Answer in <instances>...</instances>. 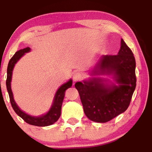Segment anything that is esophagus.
<instances>
[{"label": "esophagus", "mask_w": 152, "mask_h": 152, "mask_svg": "<svg viewBox=\"0 0 152 152\" xmlns=\"http://www.w3.org/2000/svg\"><path fill=\"white\" fill-rule=\"evenodd\" d=\"M82 78V74L80 72H76L74 74L73 76V79L74 81H78Z\"/></svg>", "instance_id": "34e87169"}]
</instances>
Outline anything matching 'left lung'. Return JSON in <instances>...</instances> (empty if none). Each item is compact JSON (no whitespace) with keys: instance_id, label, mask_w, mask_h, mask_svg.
I'll use <instances>...</instances> for the list:
<instances>
[{"instance_id":"left-lung-1","label":"left lung","mask_w":152,"mask_h":152,"mask_svg":"<svg viewBox=\"0 0 152 152\" xmlns=\"http://www.w3.org/2000/svg\"><path fill=\"white\" fill-rule=\"evenodd\" d=\"M100 74H114L119 86H108L100 78L77 82L75 87L86 116L93 121L105 123L124 112L136 88V61L133 52L121 39L116 55H104L98 64Z\"/></svg>"}]
</instances>
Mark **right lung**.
<instances>
[{
	"mask_svg": "<svg viewBox=\"0 0 152 152\" xmlns=\"http://www.w3.org/2000/svg\"><path fill=\"white\" fill-rule=\"evenodd\" d=\"M30 50V48H23V49L19 50L17 51L13 56L10 59L9 63L8 65V69H7V79H6V87L8 90V94H9L10 102L11 104L12 107L15 112L20 117L25 121L26 123L29 124L31 125L37 126H46L49 125L53 124L56 121H58V119L61 116V106L63 101H64V96H65L66 90L70 88L72 86V80H70L67 83H64L62 85L58 90L57 91L56 94L55 98H54V102L52 106L51 109L46 114L43 116H39V117H35V116H31L30 115H28L23 111L18 108V106L15 104L14 99H13V93H12L11 88H10V81H11L12 77V71H13V67H14L15 64L19 60V58L22 56L25 53H27Z\"/></svg>",
	"mask_w": 152,
	"mask_h": 152,
	"instance_id": "add662e5",
	"label": "right lung"
}]
</instances>
